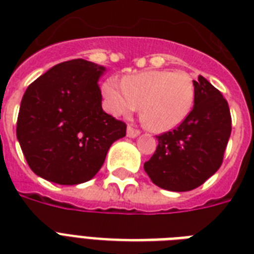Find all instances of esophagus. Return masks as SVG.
<instances>
[{
	"instance_id": "34e87169",
	"label": "esophagus",
	"mask_w": 254,
	"mask_h": 254,
	"mask_svg": "<svg viewBox=\"0 0 254 254\" xmlns=\"http://www.w3.org/2000/svg\"><path fill=\"white\" fill-rule=\"evenodd\" d=\"M139 133H140V131H139V129L133 128V127H131V126H128V127H127V136L128 137H136Z\"/></svg>"
}]
</instances>
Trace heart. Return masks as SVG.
<instances>
[{
    "label": "heart",
    "instance_id": "1",
    "mask_svg": "<svg viewBox=\"0 0 254 254\" xmlns=\"http://www.w3.org/2000/svg\"><path fill=\"white\" fill-rule=\"evenodd\" d=\"M102 95L110 113L127 117L140 106V121L152 132L178 127L194 103V83L186 71L144 70L126 75L119 83L109 78L102 84Z\"/></svg>",
    "mask_w": 254,
    "mask_h": 254
}]
</instances>
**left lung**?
Here are the masks:
<instances>
[{"mask_svg": "<svg viewBox=\"0 0 254 254\" xmlns=\"http://www.w3.org/2000/svg\"><path fill=\"white\" fill-rule=\"evenodd\" d=\"M193 83L192 111L176 128L156 136V151L144 163L149 179L163 190H194L223 164L232 131L229 106L204 76L198 75Z\"/></svg>", "mask_w": 254, "mask_h": 254, "instance_id": "8db88e82", "label": "left lung"}]
</instances>
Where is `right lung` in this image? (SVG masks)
<instances>
[{
	"label": "right lung",
	"mask_w": 254,
	"mask_h": 254,
	"mask_svg": "<svg viewBox=\"0 0 254 254\" xmlns=\"http://www.w3.org/2000/svg\"><path fill=\"white\" fill-rule=\"evenodd\" d=\"M105 67L84 60L56 64L26 88L17 139L27 164L49 182L74 186L92 179L125 122L102 109L98 86Z\"/></svg>",
	"instance_id": "obj_1"
}]
</instances>
